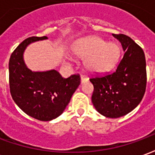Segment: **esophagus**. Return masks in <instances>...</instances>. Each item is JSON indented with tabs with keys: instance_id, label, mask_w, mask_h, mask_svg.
I'll use <instances>...</instances> for the list:
<instances>
[{
	"instance_id": "34e87169",
	"label": "esophagus",
	"mask_w": 155,
	"mask_h": 155,
	"mask_svg": "<svg viewBox=\"0 0 155 155\" xmlns=\"http://www.w3.org/2000/svg\"><path fill=\"white\" fill-rule=\"evenodd\" d=\"M88 81V78L87 76H85V75H84V74H82L81 75V83H84V82H85V81Z\"/></svg>"
}]
</instances>
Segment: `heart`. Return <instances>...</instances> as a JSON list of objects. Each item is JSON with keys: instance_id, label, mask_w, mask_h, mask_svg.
<instances>
[{"instance_id": "heart-1", "label": "heart", "mask_w": 155, "mask_h": 155, "mask_svg": "<svg viewBox=\"0 0 155 155\" xmlns=\"http://www.w3.org/2000/svg\"><path fill=\"white\" fill-rule=\"evenodd\" d=\"M72 51L79 59H85V68L93 73H102L114 68L121 54L120 47L116 43H108L98 36L76 41Z\"/></svg>"}]
</instances>
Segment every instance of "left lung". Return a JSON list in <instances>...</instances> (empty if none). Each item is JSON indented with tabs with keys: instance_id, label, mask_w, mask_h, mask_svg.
<instances>
[{
	"instance_id": "left-lung-1",
	"label": "left lung",
	"mask_w": 155,
	"mask_h": 155,
	"mask_svg": "<svg viewBox=\"0 0 155 155\" xmlns=\"http://www.w3.org/2000/svg\"><path fill=\"white\" fill-rule=\"evenodd\" d=\"M124 54L110 74L90 79L94 85L92 103L108 118H119L132 111L142 101L147 83L146 61L142 48L124 34H113Z\"/></svg>"
}]
</instances>
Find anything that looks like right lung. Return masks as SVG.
Wrapping results in <instances>:
<instances>
[{
    "label": "right lung",
    "mask_w": 155,
    "mask_h": 155,
    "mask_svg": "<svg viewBox=\"0 0 155 155\" xmlns=\"http://www.w3.org/2000/svg\"><path fill=\"white\" fill-rule=\"evenodd\" d=\"M47 39L32 36L25 39L12 52L9 61L11 94L18 107L41 121H49L61 115L81 84L80 74L64 79L54 70L33 72L25 65L23 53L31 42Z\"/></svg>",
    "instance_id": "right-lung-1"
}]
</instances>
